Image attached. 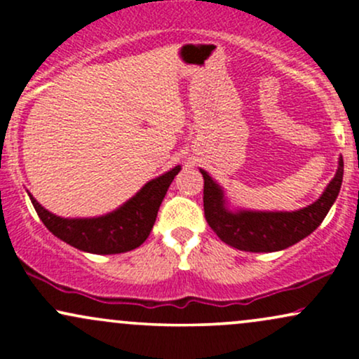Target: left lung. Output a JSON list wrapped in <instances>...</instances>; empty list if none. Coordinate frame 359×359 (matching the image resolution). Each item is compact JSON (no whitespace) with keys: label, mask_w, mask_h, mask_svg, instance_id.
Segmentation results:
<instances>
[{"label":"left lung","mask_w":359,"mask_h":359,"mask_svg":"<svg viewBox=\"0 0 359 359\" xmlns=\"http://www.w3.org/2000/svg\"><path fill=\"white\" fill-rule=\"evenodd\" d=\"M343 172V156H339L334 179L314 204L292 212H263L229 211L222 189L201 168L204 177L205 221L219 240L233 248L253 253L285 250L309 236L324 221L341 191Z\"/></svg>","instance_id":"obj_1"}]
</instances>
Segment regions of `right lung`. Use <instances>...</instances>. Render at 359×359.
I'll return each instance as SVG.
<instances>
[{"label":"right lung","mask_w":359,"mask_h":359,"mask_svg":"<svg viewBox=\"0 0 359 359\" xmlns=\"http://www.w3.org/2000/svg\"><path fill=\"white\" fill-rule=\"evenodd\" d=\"M179 172L180 165H177L150 180L121 208L100 217L67 219L55 216L36 203L32 194L28 196L48 231L62 241L88 253L116 255L138 248L147 240L155 224L160 204Z\"/></svg>","instance_id":"1"}]
</instances>
